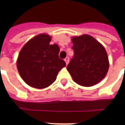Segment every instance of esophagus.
Returning a JSON list of instances; mask_svg holds the SVG:
<instances>
[{
	"mask_svg": "<svg viewBox=\"0 0 125 125\" xmlns=\"http://www.w3.org/2000/svg\"><path fill=\"white\" fill-rule=\"evenodd\" d=\"M64 61H65V62L66 64H68V63H69V61H70V58L68 57H65V59L64 60Z\"/></svg>",
	"mask_w": 125,
	"mask_h": 125,
	"instance_id": "1",
	"label": "esophagus"
}]
</instances>
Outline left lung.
Listing matches in <instances>:
<instances>
[{
    "label": "left lung",
    "instance_id": "obj_1",
    "mask_svg": "<svg viewBox=\"0 0 125 125\" xmlns=\"http://www.w3.org/2000/svg\"><path fill=\"white\" fill-rule=\"evenodd\" d=\"M74 55L67 66L73 80L80 86L90 87L104 78L109 61L104 47L87 34L72 37Z\"/></svg>",
    "mask_w": 125,
    "mask_h": 125
}]
</instances>
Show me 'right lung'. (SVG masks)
I'll return each mask as SVG.
<instances>
[{"label": "right lung", "instance_id": "obj_1", "mask_svg": "<svg viewBox=\"0 0 125 125\" xmlns=\"http://www.w3.org/2000/svg\"><path fill=\"white\" fill-rule=\"evenodd\" d=\"M52 37L41 33L33 37L21 49L17 67L21 78L29 86L43 89L56 80L65 62L59 57L57 45H50Z\"/></svg>", "mask_w": 125, "mask_h": 125}]
</instances>
